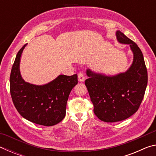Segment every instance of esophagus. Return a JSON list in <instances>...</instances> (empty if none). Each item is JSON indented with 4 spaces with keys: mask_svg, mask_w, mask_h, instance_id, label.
Returning <instances> with one entry per match:
<instances>
[{
    "mask_svg": "<svg viewBox=\"0 0 156 156\" xmlns=\"http://www.w3.org/2000/svg\"><path fill=\"white\" fill-rule=\"evenodd\" d=\"M78 80L80 82H83L84 80V76L83 73H78Z\"/></svg>",
    "mask_w": 156,
    "mask_h": 156,
    "instance_id": "34e87169",
    "label": "esophagus"
}]
</instances>
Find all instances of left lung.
Returning a JSON list of instances; mask_svg holds the SVG:
<instances>
[{
  "label": "left lung",
  "instance_id": "obj_1",
  "mask_svg": "<svg viewBox=\"0 0 156 156\" xmlns=\"http://www.w3.org/2000/svg\"><path fill=\"white\" fill-rule=\"evenodd\" d=\"M120 43L129 44L133 63L125 73L107 76L87 70L84 82L94 105V112L106 122L124 120L134 114L143 99L148 80L147 70L140 49L120 31H116Z\"/></svg>",
  "mask_w": 156,
  "mask_h": 156
}]
</instances>
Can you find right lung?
I'll return each instance as SVG.
<instances>
[{
	"instance_id": "right-lung-1",
	"label": "right lung",
	"mask_w": 156,
	"mask_h": 156,
	"mask_svg": "<svg viewBox=\"0 0 156 156\" xmlns=\"http://www.w3.org/2000/svg\"><path fill=\"white\" fill-rule=\"evenodd\" d=\"M25 44L16 57L10 74V94L16 109L23 118L37 125L53 126L63 120L72 89L78 76L60 75L44 85L25 82L20 73V60Z\"/></svg>"
}]
</instances>
